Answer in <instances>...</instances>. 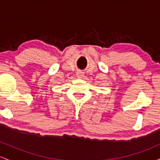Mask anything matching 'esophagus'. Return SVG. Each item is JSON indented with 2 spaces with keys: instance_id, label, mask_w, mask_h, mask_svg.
<instances>
[{
  "instance_id": "obj_1",
  "label": "esophagus",
  "mask_w": 160,
  "mask_h": 160,
  "mask_svg": "<svg viewBox=\"0 0 160 160\" xmlns=\"http://www.w3.org/2000/svg\"><path fill=\"white\" fill-rule=\"evenodd\" d=\"M76 74H77V77H78V78H82V77H83V73H82V71H78Z\"/></svg>"
}]
</instances>
